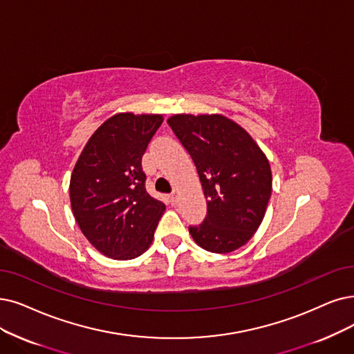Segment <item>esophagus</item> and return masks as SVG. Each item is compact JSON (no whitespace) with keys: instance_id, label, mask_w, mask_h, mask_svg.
<instances>
[{"instance_id":"esophagus-1","label":"esophagus","mask_w":354,"mask_h":354,"mask_svg":"<svg viewBox=\"0 0 354 354\" xmlns=\"http://www.w3.org/2000/svg\"><path fill=\"white\" fill-rule=\"evenodd\" d=\"M177 201H178V192L174 190V192L171 193V196H169V202H171L173 205H176Z\"/></svg>"}]
</instances>
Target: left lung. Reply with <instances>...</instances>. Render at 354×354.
<instances>
[{
  "instance_id": "obj_1",
  "label": "left lung",
  "mask_w": 354,
  "mask_h": 354,
  "mask_svg": "<svg viewBox=\"0 0 354 354\" xmlns=\"http://www.w3.org/2000/svg\"><path fill=\"white\" fill-rule=\"evenodd\" d=\"M199 174L207 212L189 232L210 252L243 247L259 230L272 194V169L252 138L221 115H176L167 120Z\"/></svg>"
}]
</instances>
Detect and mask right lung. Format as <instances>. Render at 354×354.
I'll list each match as a JSON object with an SVG mask.
<instances>
[{"label":"right lung","instance_id":"obj_1","mask_svg":"<svg viewBox=\"0 0 354 354\" xmlns=\"http://www.w3.org/2000/svg\"><path fill=\"white\" fill-rule=\"evenodd\" d=\"M161 115L119 113L90 138L71 176L69 197L78 226L104 256L131 260L145 252L165 205L145 187L142 155Z\"/></svg>","mask_w":354,"mask_h":354}]
</instances>
